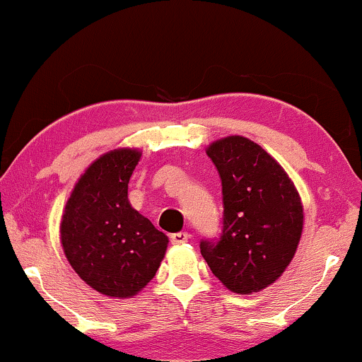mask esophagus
Here are the masks:
<instances>
[{
	"label": "esophagus",
	"instance_id": "esophagus-1",
	"mask_svg": "<svg viewBox=\"0 0 362 362\" xmlns=\"http://www.w3.org/2000/svg\"><path fill=\"white\" fill-rule=\"evenodd\" d=\"M187 239H189V234H187L186 231L171 234V243L173 244H185V243H187Z\"/></svg>",
	"mask_w": 362,
	"mask_h": 362
}]
</instances>
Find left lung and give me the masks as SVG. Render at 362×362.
<instances>
[{"mask_svg": "<svg viewBox=\"0 0 362 362\" xmlns=\"http://www.w3.org/2000/svg\"><path fill=\"white\" fill-rule=\"evenodd\" d=\"M223 186V231L201 255L229 291L251 294L288 267L303 233V203L281 164L255 141L228 136L206 149Z\"/></svg>", "mask_w": 362, "mask_h": 362, "instance_id": "obj_1", "label": "left lung"}]
</instances>
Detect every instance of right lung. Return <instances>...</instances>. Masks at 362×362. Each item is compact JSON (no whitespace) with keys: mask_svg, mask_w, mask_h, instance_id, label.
<instances>
[{"mask_svg":"<svg viewBox=\"0 0 362 362\" xmlns=\"http://www.w3.org/2000/svg\"><path fill=\"white\" fill-rule=\"evenodd\" d=\"M138 149L103 154L79 177L61 218V244L76 274L98 293L131 298L154 278L170 239L128 201Z\"/></svg>","mask_w":362,"mask_h":362,"instance_id":"1","label":"right lung"}]
</instances>
